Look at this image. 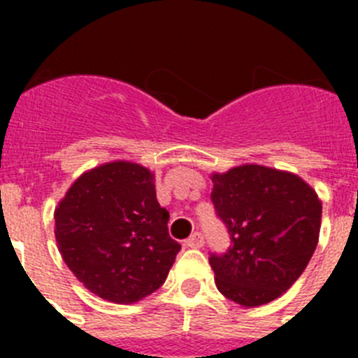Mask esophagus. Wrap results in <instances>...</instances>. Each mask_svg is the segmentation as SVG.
Returning a JSON list of instances; mask_svg holds the SVG:
<instances>
[{"mask_svg":"<svg viewBox=\"0 0 358 358\" xmlns=\"http://www.w3.org/2000/svg\"><path fill=\"white\" fill-rule=\"evenodd\" d=\"M186 245H188V248H195V249L202 248V245H204V236H202V233H199V231L192 233V235H189V238L186 240Z\"/></svg>","mask_w":358,"mask_h":358,"instance_id":"1","label":"esophagus"}]
</instances>
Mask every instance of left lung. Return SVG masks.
I'll return each instance as SVG.
<instances>
[{"mask_svg": "<svg viewBox=\"0 0 358 358\" xmlns=\"http://www.w3.org/2000/svg\"><path fill=\"white\" fill-rule=\"evenodd\" d=\"M211 202L229 235L210 252L217 289L243 306L280 297L301 276L321 229V201L303 179L260 164L213 173Z\"/></svg>", "mask_w": 358, "mask_h": 358, "instance_id": "obj_1", "label": "left lung"}]
</instances>
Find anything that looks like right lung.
<instances>
[{
	"instance_id": "obj_1",
	"label": "right lung",
	"mask_w": 358,
	"mask_h": 358,
	"mask_svg": "<svg viewBox=\"0 0 358 358\" xmlns=\"http://www.w3.org/2000/svg\"><path fill=\"white\" fill-rule=\"evenodd\" d=\"M154 176L127 161L93 169L73 182L55 210V238L66 265L96 296L134 303L164 283L181 245Z\"/></svg>"
}]
</instances>
